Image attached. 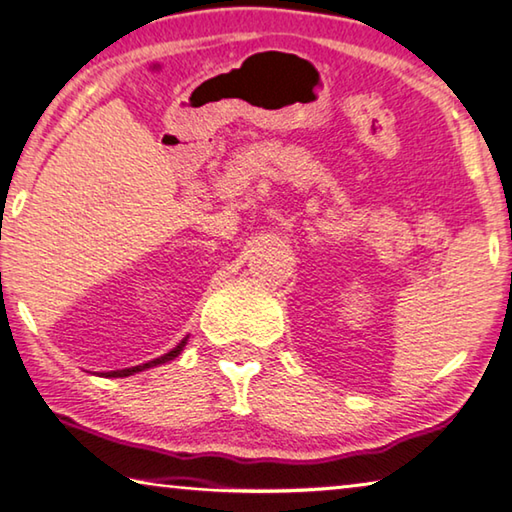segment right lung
Returning <instances> with one entry per match:
<instances>
[{
    "mask_svg": "<svg viewBox=\"0 0 512 512\" xmlns=\"http://www.w3.org/2000/svg\"><path fill=\"white\" fill-rule=\"evenodd\" d=\"M186 339H189V337H184L182 342L173 348V351H168L166 355H161V358H157V360H150V362H145V364H139V367L118 369V371H107V373H102V376H104V378H125V376H134V373L145 371V369H150V367H157V364H164V362L175 360L177 355H180V353L184 351V346H186Z\"/></svg>",
    "mask_w": 512,
    "mask_h": 512,
    "instance_id": "right-lung-1",
    "label": "right lung"
}]
</instances>
